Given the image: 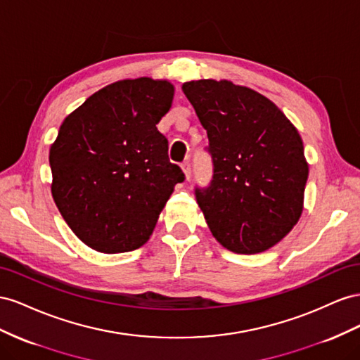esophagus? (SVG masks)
<instances>
[{
    "instance_id": "obj_1",
    "label": "esophagus",
    "mask_w": 360,
    "mask_h": 360,
    "mask_svg": "<svg viewBox=\"0 0 360 360\" xmlns=\"http://www.w3.org/2000/svg\"><path fill=\"white\" fill-rule=\"evenodd\" d=\"M181 167H182L184 173H186V178L190 179V178H191V162H190V161H184V162L181 164Z\"/></svg>"
}]
</instances>
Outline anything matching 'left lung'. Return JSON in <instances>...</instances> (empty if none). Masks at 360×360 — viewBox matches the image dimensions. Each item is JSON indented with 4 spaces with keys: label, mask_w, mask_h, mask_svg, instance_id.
Instances as JSON below:
<instances>
[{
    "label": "left lung",
    "mask_w": 360,
    "mask_h": 360,
    "mask_svg": "<svg viewBox=\"0 0 360 360\" xmlns=\"http://www.w3.org/2000/svg\"><path fill=\"white\" fill-rule=\"evenodd\" d=\"M182 91L207 129L212 179L194 194L212 235L233 253L273 248L303 211L307 162L299 131L270 99L231 81Z\"/></svg>",
    "instance_id": "8db88e82"
}]
</instances>
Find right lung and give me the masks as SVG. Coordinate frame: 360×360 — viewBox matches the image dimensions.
<instances>
[{
    "mask_svg": "<svg viewBox=\"0 0 360 360\" xmlns=\"http://www.w3.org/2000/svg\"><path fill=\"white\" fill-rule=\"evenodd\" d=\"M172 99L169 81L123 79L96 91L61 123L49 150L51 191L69 228L89 248L139 249L174 186L186 179L157 128Z\"/></svg>",
    "mask_w": 360,
    "mask_h": 360,
    "instance_id": "add662e5",
    "label": "right lung"
}]
</instances>
